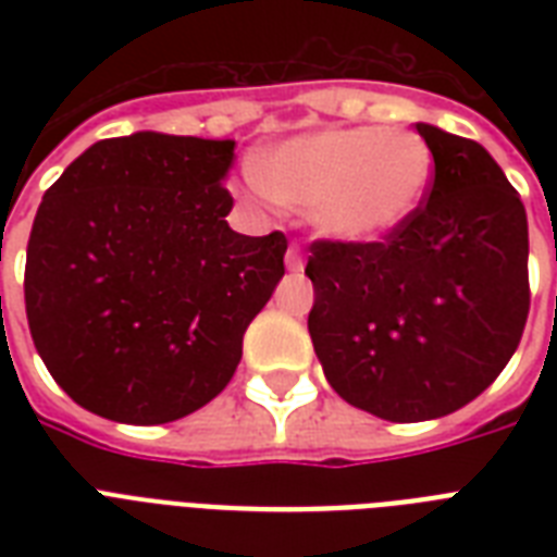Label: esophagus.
<instances>
[{
    "instance_id": "obj_1",
    "label": "esophagus",
    "mask_w": 557,
    "mask_h": 557,
    "mask_svg": "<svg viewBox=\"0 0 557 557\" xmlns=\"http://www.w3.org/2000/svg\"><path fill=\"white\" fill-rule=\"evenodd\" d=\"M304 262H306V257H304V251H300V245L297 243L288 245V251H286L288 271H304Z\"/></svg>"
}]
</instances>
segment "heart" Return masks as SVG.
<instances>
[{
    "label": "heart",
    "instance_id": "obj_1",
    "mask_svg": "<svg viewBox=\"0 0 557 557\" xmlns=\"http://www.w3.org/2000/svg\"><path fill=\"white\" fill-rule=\"evenodd\" d=\"M271 199L314 213L341 243H379L405 225L433 178V152L413 129L344 126L280 144L257 159Z\"/></svg>",
    "mask_w": 557,
    "mask_h": 557
}]
</instances>
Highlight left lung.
I'll list each match as a JSON object with an SVG mask.
<instances>
[{
    "label": "left lung",
    "mask_w": 557,
    "mask_h": 557,
    "mask_svg": "<svg viewBox=\"0 0 557 557\" xmlns=\"http://www.w3.org/2000/svg\"><path fill=\"white\" fill-rule=\"evenodd\" d=\"M433 178L379 243L314 239L309 335L344 401L424 422L474 401L529 318V225L518 190L471 138L416 124Z\"/></svg>",
    "instance_id": "obj_1"
}]
</instances>
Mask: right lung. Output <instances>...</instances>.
Returning <instances> with one entry per match:
<instances>
[{"label":"right lung","mask_w":557,"mask_h":557,"mask_svg":"<svg viewBox=\"0 0 557 557\" xmlns=\"http://www.w3.org/2000/svg\"><path fill=\"white\" fill-rule=\"evenodd\" d=\"M234 141L107 138L48 187L25 257V314L51 379L91 413L164 424L227 387L248 323L286 274L283 231L225 216Z\"/></svg>","instance_id":"1"}]
</instances>
